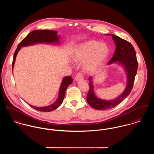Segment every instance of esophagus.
Segmentation results:
<instances>
[{
	"label": "esophagus",
	"mask_w": 154,
	"mask_h": 154,
	"mask_svg": "<svg viewBox=\"0 0 154 154\" xmlns=\"http://www.w3.org/2000/svg\"><path fill=\"white\" fill-rule=\"evenodd\" d=\"M75 80L76 81H79L84 79V75L82 73H78L75 76Z\"/></svg>",
	"instance_id": "34e87169"
}]
</instances>
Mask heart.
Wrapping results in <instances>:
<instances>
[{"label":"heart","mask_w":154,"mask_h":154,"mask_svg":"<svg viewBox=\"0 0 154 154\" xmlns=\"http://www.w3.org/2000/svg\"><path fill=\"white\" fill-rule=\"evenodd\" d=\"M108 46L97 41H89L79 45L73 55L76 62H83L84 69L92 72L95 70L106 59L109 54Z\"/></svg>","instance_id":"1"}]
</instances>
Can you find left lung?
<instances>
[{"label":"left lung","mask_w":154,"mask_h":154,"mask_svg":"<svg viewBox=\"0 0 154 154\" xmlns=\"http://www.w3.org/2000/svg\"><path fill=\"white\" fill-rule=\"evenodd\" d=\"M107 35H109L110 34H108ZM111 35L116 44V48L112 59L108 62V64L116 62L124 66L127 72L128 84L126 89L119 97L110 101L103 100L98 99L95 95L91 81L92 78L90 77L89 78V89L87 96V101L89 106L96 110L110 109L120 104L131 92L137 73L138 62L133 46L129 42L118 36L114 34Z\"/></svg>","instance_id":"left-lung-1"}]
</instances>
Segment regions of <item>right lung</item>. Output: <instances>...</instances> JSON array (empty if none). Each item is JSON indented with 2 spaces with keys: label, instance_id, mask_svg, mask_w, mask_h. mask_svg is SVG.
Here are the masks:
<instances>
[{
  "label": "right lung",
  "instance_id": "obj_1",
  "mask_svg": "<svg viewBox=\"0 0 154 154\" xmlns=\"http://www.w3.org/2000/svg\"><path fill=\"white\" fill-rule=\"evenodd\" d=\"M59 43V37L57 35V31H50V30H35L31 32L26 37H25L22 41L18 44L17 48L16 49L14 55V59L12 61V69L14 65V63L15 61L16 56L18 54V52L20 50V48L23 46H27L32 44L36 43ZM73 81L72 78L71 76H66L63 78L62 85L60 86L59 97L56 101L53 104L44 107H34L31 105H29L34 109L44 112H49L51 111L55 110L58 108L60 104L62 103L67 88L68 86L72 84Z\"/></svg>",
  "mask_w": 154,
  "mask_h": 154
}]
</instances>
